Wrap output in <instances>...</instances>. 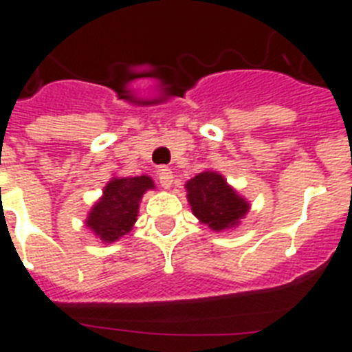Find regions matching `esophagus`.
<instances>
[{"label": "esophagus", "mask_w": 352, "mask_h": 352, "mask_svg": "<svg viewBox=\"0 0 352 352\" xmlns=\"http://www.w3.org/2000/svg\"><path fill=\"white\" fill-rule=\"evenodd\" d=\"M157 177H159V184L163 186L164 189L172 188L173 172L170 170V168H161V170H159V173H157Z\"/></svg>", "instance_id": "34e87169"}]
</instances>
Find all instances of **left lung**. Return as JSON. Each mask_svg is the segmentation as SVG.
<instances>
[{
	"instance_id": "obj_1",
	"label": "left lung",
	"mask_w": 352,
	"mask_h": 352,
	"mask_svg": "<svg viewBox=\"0 0 352 352\" xmlns=\"http://www.w3.org/2000/svg\"><path fill=\"white\" fill-rule=\"evenodd\" d=\"M188 201L193 214L210 230L221 232L239 225L250 204L216 172H201L186 182Z\"/></svg>"
}]
</instances>
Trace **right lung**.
<instances>
[{"label":"right lung","instance_id":"obj_1","mask_svg":"<svg viewBox=\"0 0 352 352\" xmlns=\"http://www.w3.org/2000/svg\"><path fill=\"white\" fill-rule=\"evenodd\" d=\"M154 189L148 175L113 177L102 191L96 206L90 209L87 227L102 243H115L129 234L138 219L140 200L143 195Z\"/></svg>","mask_w":352,"mask_h":352}]
</instances>
